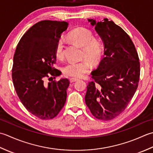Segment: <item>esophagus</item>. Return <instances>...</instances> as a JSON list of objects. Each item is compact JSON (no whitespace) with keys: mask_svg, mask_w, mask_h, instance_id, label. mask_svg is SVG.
Segmentation results:
<instances>
[{"mask_svg":"<svg viewBox=\"0 0 153 153\" xmlns=\"http://www.w3.org/2000/svg\"><path fill=\"white\" fill-rule=\"evenodd\" d=\"M79 79H76V78H70L69 79V80L71 82H75V81H77Z\"/></svg>","mask_w":153,"mask_h":153,"instance_id":"obj_1","label":"esophagus"}]
</instances>
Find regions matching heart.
<instances>
[{
    "label": "heart",
    "instance_id": "obj_1",
    "mask_svg": "<svg viewBox=\"0 0 153 153\" xmlns=\"http://www.w3.org/2000/svg\"><path fill=\"white\" fill-rule=\"evenodd\" d=\"M67 38L82 47V57L88 59L92 64H96L104 53V45L101 40L94 38V33L85 27H77L67 34ZM55 55L58 59L64 58V42L59 39L55 47ZM90 63L87 59L78 62H68L63 67V73L68 77L80 78L88 72Z\"/></svg>",
    "mask_w": 153,
    "mask_h": 153
}]
</instances>
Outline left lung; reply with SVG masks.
Wrapping results in <instances>:
<instances>
[{
    "instance_id": "left-lung-1",
    "label": "left lung",
    "mask_w": 153,
    "mask_h": 153,
    "mask_svg": "<svg viewBox=\"0 0 153 153\" xmlns=\"http://www.w3.org/2000/svg\"><path fill=\"white\" fill-rule=\"evenodd\" d=\"M88 20L104 43V55L91 73L85 102L96 118L110 120L126 110L137 89L139 56L128 34L113 21Z\"/></svg>"
}]
</instances>
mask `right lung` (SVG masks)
I'll return each instance as SVG.
<instances>
[{"label":"right lung","instance_id":"obj_1","mask_svg":"<svg viewBox=\"0 0 153 153\" xmlns=\"http://www.w3.org/2000/svg\"><path fill=\"white\" fill-rule=\"evenodd\" d=\"M68 26L67 22L40 21L24 34L16 49L12 69L14 88L26 110L41 120L57 116L66 102L70 82L53 80L61 74L53 65L55 45Z\"/></svg>","mask_w":153,"mask_h":153}]
</instances>
